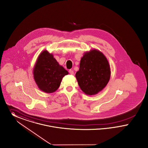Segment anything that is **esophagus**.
<instances>
[{
    "instance_id": "34e87169",
    "label": "esophagus",
    "mask_w": 148,
    "mask_h": 148,
    "mask_svg": "<svg viewBox=\"0 0 148 148\" xmlns=\"http://www.w3.org/2000/svg\"><path fill=\"white\" fill-rule=\"evenodd\" d=\"M69 72H70V73L71 75H73V74H74L73 71L70 70L69 71Z\"/></svg>"
}]
</instances>
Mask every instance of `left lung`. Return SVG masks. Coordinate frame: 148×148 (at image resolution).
<instances>
[{
  "label": "left lung",
  "mask_w": 148,
  "mask_h": 148,
  "mask_svg": "<svg viewBox=\"0 0 148 148\" xmlns=\"http://www.w3.org/2000/svg\"><path fill=\"white\" fill-rule=\"evenodd\" d=\"M110 76L109 62L101 52L94 49L84 53L76 77L86 95H94L101 91L108 84Z\"/></svg>",
  "instance_id": "left-lung-1"
}]
</instances>
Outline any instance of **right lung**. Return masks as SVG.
<instances>
[{
	"mask_svg": "<svg viewBox=\"0 0 148 148\" xmlns=\"http://www.w3.org/2000/svg\"><path fill=\"white\" fill-rule=\"evenodd\" d=\"M33 73L39 90L46 93H53L59 88L62 78L69 72L59 64L53 55L45 50L38 56Z\"/></svg>",
	"mask_w": 148,
	"mask_h": 148,
	"instance_id": "right-lung-1",
	"label": "right lung"
}]
</instances>
